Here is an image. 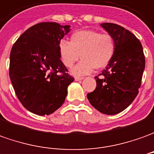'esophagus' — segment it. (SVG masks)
<instances>
[{"instance_id":"obj_1","label":"esophagus","mask_w":154,"mask_h":154,"mask_svg":"<svg viewBox=\"0 0 154 154\" xmlns=\"http://www.w3.org/2000/svg\"><path fill=\"white\" fill-rule=\"evenodd\" d=\"M84 77H81V76H75V79L76 81H79V80H81V79H83Z\"/></svg>"}]
</instances>
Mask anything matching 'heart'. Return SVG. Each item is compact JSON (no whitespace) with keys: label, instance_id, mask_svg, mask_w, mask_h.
Listing matches in <instances>:
<instances>
[{"label":"heart","instance_id":"heart-1","mask_svg":"<svg viewBox=\"0 0 154 154\" xmlns=\"http://www.w3.org/2000/svg\"><path fill=\"white\" fill-rule=\"evenodd\" d=\"M60 59L67 68H72L81 57L82 60L72 70L75 75H86L94 69H101L113 59L116 52L114 38L109 33L95 30L75 32L70 42L61 40L59 44Z\"/></svg>","mask_w":154,"mask_h":154}]
</instances>
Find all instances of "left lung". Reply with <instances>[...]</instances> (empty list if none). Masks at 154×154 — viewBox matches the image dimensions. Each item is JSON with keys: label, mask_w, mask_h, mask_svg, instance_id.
Returning a JSON list of instances; mask_svg holds the SVG:
<instances>
[{"label": "left lung", "mask_w": 154, "mask_h": 154, "mask_svg": "<svg viewBox=\"0 0 154 154\" xmlns=\"http://www.w3.org/2000/svg\"><path fill=\"white\" fill-rule=\"evenodd\" d=\"M101 26L115 40V55L96 79L95 91L87 94L90 103L100 112L115 115L130 106L138 94L145 56L138 38L115 23Z\"/></svg>", "instance_id": "8db88e82"}]
</instances>
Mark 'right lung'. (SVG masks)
Returning a JSON list of instances; mask_svg holds the SVG:
<instances>
[{
  "label": "right lung",
  "mask_w": 154,
  "mask_h": 154,
  "mask_svg": "<svg viewBox=\"0 0 154 154\" xmlns=\"http://www.w3.org/2000/svg\"><path fill=\"white\" fill-rule=\"evenodd\" d=\"M70 26L40 22L15 42L9 75L22 105L37 115H49L64 102L67 88L75 79L60 59L59 44Z\"/></svg>",
  "instance_id": "obj_1"
}]
</instances>
